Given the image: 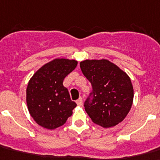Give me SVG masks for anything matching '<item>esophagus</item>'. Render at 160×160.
<instances>
[{"label": "esophagus", "instance_id": "esophagus-1", "mask_svg": "<svg viewBox=\"0 0 160 160\" xmlns=\"http://www.w3.org/2000/svg\"><path fill=\"white\" fill-rule=\"evenodd\" d=\"M76 103H77V105H79V106H81L82 105V97H80V98L77 101H76Z\"/></svg>", "mask_w": 160, "mask_h": 160}]
</instances>
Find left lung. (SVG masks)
<instances>
[{
  "instance_id": "left-lung-1",
  "label": "left lung",
  "mask_w": 160,
  "mask_h": 160,
  "mask_svg": "<svg viewBox=\"0 0 160 160\" xmlns=\"http://www.w3.org/2000/svg\"><path fill=\"white\" fill-rule=\"evenodd\" d=\"M83 75L92 86L84 104L92 122L103 128L121 122L133 102V87L129 76L108 59H86L80 63Z\"/></svg>"
}]
</instances>
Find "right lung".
Listing matches in <instances>:
<instances>
[{"label": "right lung", "mask_w": 160, "mask_h": 160, "mask_svg": "<svg viewBox=\"0 0 160 160\" xmlns=\"http://www.w3.org/2000/svg\"><path fill=\"white\" fill-rule=\"evenodd\" d=\"M77 64L75 59L58 58L42 66L30 78L26 90L28 109L42 128L52 130L64 125L77 106L63 85Z\"/></svg>", "instance_id": "add662e5"}]
</instances>
